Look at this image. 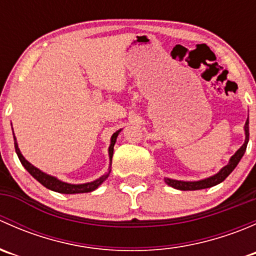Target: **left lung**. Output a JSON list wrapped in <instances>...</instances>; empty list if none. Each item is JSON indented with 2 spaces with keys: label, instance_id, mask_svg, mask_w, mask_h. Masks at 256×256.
<instances>
[{
  "label": "left lung",
  "instance_id": "1",
  "mask_svg": "<svg viewBox=\"0 0 256 256\" xmlns=\"http://www.w3.org/2000/svg\"><path fill=\"white\" fill-rule=\"evenodd\" d=\"M245 131V141L242 144V146L240 147L238 151L230 157L229 160V164L226 166H224L220 171L218 172L214 176H210L208 178L200 180H193V182H187V180H171V178H164V182L167 183L171 187L176 188L180 190H204V188H210L213 186L219 184L220 182H223L229 174L233 172V170L236 168V164H239V161L242 160V157L244 156L245 150H246L248 141H249V118H246V122L244 126Z\"/></svg>",
  "mask_w": 256,
  "mask_h": 256
}]
</instances>
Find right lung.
Segmentation results:
<instances>
[{
  "instance_id": "add662e5",
  "label": "right lung",
  "mask_w": 256,
  "mask_h": 256,
  "mask_svg": "<svg viewBox=\"0 0 256 256\" xmlns=\"http://www.w3.org/2000/svg\"><path fill=\"white\" fill-rule=\"evenodd\" d=\"M12 130H14V128H12ZM120 131L121 130L116 131V132L112 136V142H110V146H109L110 164H112V154H114V144H115V142H116V138H118V132H120ZM14 148H16V154H17L18 158H20V164H23V167H24V168L27 170L28 172H30V176L34 177L36 180H37L38 182L40 183V184H43L46 188H48V190H54V192L64 193V194H76V193L92 192V190H96V188L99 187V186L102 184V183L104 182V180H106V178L109 177V174H110V167H109V172H108L106 174H104V176L98 178V180H92V182L82 183V184H72V183L63 182V180H58L56 177L49 176V174H44V172H42L40 170H38L37 167L33 166V164H30V162H28L27 160L23 157V154H20V148H18V144H17L16 138H14Z\"/></svg>"
}]
</instances>
